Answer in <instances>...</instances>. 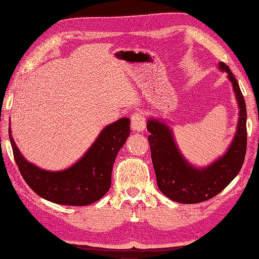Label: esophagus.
Returning a JSON list of instances; mask_svg holds the SVG:
<instances>
[{
  "label": "esophagus",
  "instance_id": "esophagus-1",
  "mask_svg": "<svg viewBox=\"0 0 259 259\" xmlns=\"http://www.w3.org/2000/svg\"><path fill=\"white\" fill-rule=\"evenodd\" d=\"M131 128L136 133H143L146 129V118L144 113L136 112L131 116Z\"/></svg>",
  "mask_w": 259,
  "mask_h": 259
}]
</instances>
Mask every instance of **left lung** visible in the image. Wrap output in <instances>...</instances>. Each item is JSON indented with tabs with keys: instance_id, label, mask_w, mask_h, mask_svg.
<instances>
[{
	"instance_id": "1",
	"label": "left lung",
	"mask_w": 259,
	"mask_h": 259,
	"mask_svg": "<svg viewBox=\"0 0 259 259\" xmlns=\"http://www.w3.org/2000/svg\"><path fill=\"white\" fill-rule=\"evenodd\" d=\"M219 68L228 74L239 105L237 133L224 156L209 166L197 168L181 154L168 125L153 118L147 121L157 185L161 193L179 203L193 204L212 199L229 185L244 164L247 149L245 99L229 66L221 62Z\"/></svg>"
}]
</instances>
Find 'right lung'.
Here are the masks:
<instances>
[{"mask_svg":"<svg viewBox=\"0 0 259 259\" xmlns=\"http://www.w3.org/2000/svg\"><path fill=\"white\" fill-rule=\"evenodd\" d=\"M130 135V120L106 125L77 163L50 171L31 164L20 153L9 128L14 160L30 189L42 199L63 205L83 206L99 201L111 187L115 157Z\"/></svg>","mask_w":259,"mask_h":259,"instance_id":"obj_1","label":"right lung"}]
</instances>
